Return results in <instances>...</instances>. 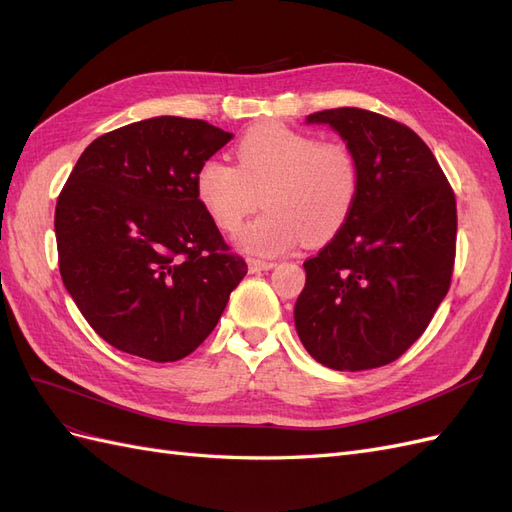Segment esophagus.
I'll list each match as a JSON object with an SVG mask.
<instances>
[{
  "label": "esophagus",
  "instance_id": "34e87169",
  "mask_svg": "<svg viewBox=\"0 0 512 512\" xmlns=\"http://www.w3.org/2000/svg\"><path fill=\"white\" fill-rule=\"evenodd\" d=\"M274 266H276V261H270V259H257V257L249 259V268H251V272L270 270V268H274Z\"/></svg>",
  "mask_w": 512,
  "mask_h": 512
}]
</instances>
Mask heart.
I'll use <instances>...</instances> for the list:
<instances>
[{"label":"heart","instance_id":"1","mask_svg":"<svg viewBox=\"0 0 512 512\" xmlns=\"http://www.w3.org/2000/svg\"><path fill=\"white\" fill-rule=\"evenodd\" d=\"M236 168L206 159L195 174V195L221 232H242L246 251L274 255L300 240L317 246L349 221L361 187L359 159L344 140H317L306 131L266 123L251 127L234 148Z\"/></svg>","mask_w":512,"mask_h":512}]
</instances>
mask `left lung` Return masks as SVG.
<instances>
[{
  "label": "left lung",
  "mask_w": 512,
  "mask_h": 512,
  "mask_svg": "<svg viewBox=\"0 0 512 512\" xmlns=\"http://www.w3.org/2000/svg\"><path fill=\"white\" fill-rule=\"evenodd\" d=\"M306 121L332 125L353 146L361 187L349 221L304 261L295 329L327 368H381L419 340L451 287L455 193L404 123L351 106Z\"/></svg>",
  "instance_id": "obj_1"
}]
</instances>
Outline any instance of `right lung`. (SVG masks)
Instances as JSON below:
<instances>
[{
	"label": "right lung",
	"mask_w": 512,
	"mask_h": 512,
	"mask_svg": "<svg viewBox=\"0 0 512 512\" xmlns=\"http://www.w3.org/2000/svg\"><path fill=\"white\" fill-rule=\"evenodd\" d=\"M232 134L155 117L93 140L57 197L59 272L114 349L166 364L193 353L246 274L195 195Z\"/></svg>",
	"instance_id": "obj_1"
}]
</instances>
